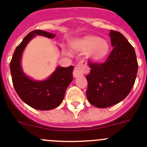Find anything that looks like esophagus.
Returning a JSON list of instances; mask_svg holds the SVG:
<instances>
[{
  "instance_id": "obj_1",
  "label": "esophagus",
  "mask_w": 147,
  "mask_h": 147,
  "mask_svg": "<svg viewBox=\"0 0 147 147\" xmlns=\"http://www.w3.org/2000/svg\"><path fill=\"white\" fill-rule=\"evenodd\" d=\"M89 69L87 66V63L84 61H80L75 66L73 70V76L74 78H78L82 76L84 74L88 73Z\"/></svg>"
}]
</instances>
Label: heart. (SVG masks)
<instances>
[{"label":"heart","mask_w":147,"mask_h":147,"mask_svg":"<svg viewBox=\"0 0 147 147\" xmlns=\"http://www.w3.org/2000/svg\"><path fill=\"white\" fill-rule=\"evenodd\" d=\"M75 50L86 52L87 57L95 62L104 61L110 52V46L107 40L96 35H87L72 42Z\"/></svg>","instance_id":"obj_1"}]
</instances>
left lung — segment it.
I'll list each match as a JSON object with an SVG mask.
<instances>
[{"label": "left lung", "mask_w": 147, "mask_h": 147, "mask_svg": "<svg viewBox=\"0 0 147 147\" xmlns=\"http://www.w3.org/2000/svg\"><path fill=\"white\" fill-rule=\"evenodd\" d=\"M113 49L104 63L89 61L86 97L92 105L107 108L123 100L135 84L138 72L135 49L121 32L110 30Z\"/></svg>", "instance_id": "8db88e82"}]
</instances>
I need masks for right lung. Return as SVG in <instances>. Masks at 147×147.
Instances as JSON below:
<instances>
[{"mask_svg": "<svg viewBox=\"0 0 147 147\" xmlns=\"http://www.w3.org/2000/svg\"><path fill=\"white\" fill-rule=\"evenodd\" d=\"M35 35L49 38L55 37V34L37 29L29 32L16 47L10 62V71L12 84L20 99L34 109L50 110L56 108L63 101L65 92L72 82L73 66H58L50 77L45 81H36L29 78L23 72L20 59L24 48Z\"/></svg>", "mask_w": 147, "mask_h": 147, "instance_id": "right-lung-1", "label": "right lung"}]
</instances>
